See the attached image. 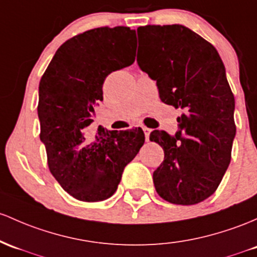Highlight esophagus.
<instances>
[{"mask_svg": "<svg viewBox=\"0 0 257 257\" xmlns=\"http://www.w3.org/2000/svg\"><path fill=\"white\" fill-rule=\"evenodd\" d=\"M143 131H144V134H145L146 140H148V142H149V138H150L151 129H150V128H148V126H143Z\"/></svg>", "mask_w": 257, "mask_h": 257, "instance_id": "obj_1", "label": "esophagus"}]
</instances>
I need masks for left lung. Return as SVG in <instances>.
Masks as SVG:
<instances>
[{"mask_svg": "<svg viewBox=\"0 0 257 257\" xmlns=\"http://www.w3.org/2000/svg\"><path fill=\"white\" fill-rule=\"evenodd\" d=\"M137 32L138 64L157 81L161 101L182 109L176 137L150 134L165 151L152 176L155 188L171 204H197L217 190L232 157L234 95L224 64L213 45L183 25Z\"/></svg>", "mask_w": 257, "mask_h": 257, "instance_id": "1", "label": "left lung"}]
</instances>
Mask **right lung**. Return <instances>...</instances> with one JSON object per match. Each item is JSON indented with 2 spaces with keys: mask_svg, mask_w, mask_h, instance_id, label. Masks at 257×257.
<instances>
[{
  "mask_svg": "<svg viewBox=\"0 0 257 257\" xmlns=\"http://www.w3.org/2000/svg\"><path fill=\"white\" fill-rule=\"evenodd\" d=\"M135 32L128 27L95 28L78 34L56 51L39 84L40 139L47 165L69 195L102 201L117 190L124 167L145 142L142 128L105 131L85 145L84 132L102 100L109 73L134 63Z\"/></svg>",
  "mask_w": 257,
  "mask_h": 257,
  "instance_id": "right-lung-1",
  "label": "right lung"
}]
</instances>
